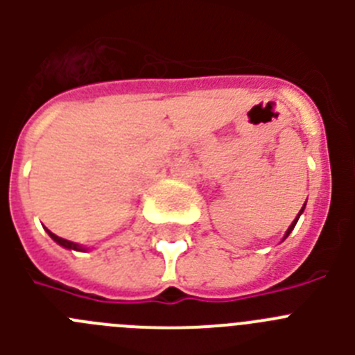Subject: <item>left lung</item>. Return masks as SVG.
Segmentation results:
<instances>
[{"instance_id": "8db88e82", "label": "left lung", "mask_w": 355, "mask_h": 355, "mask_svg": "<svg viewBox=\"0 0 355 355\" xmlns=\"http://www.w3.org/2000/svg\"><path fill=\"white\" fill-rule=\"evenodd\" d=\"M304 208H306V205H304V206H302V209H300V213H302V211H304ZM300 213H299V216H300ZM299 216H297V218H295V220H293V222H291V225H290V227H288V231H286V234H284V238H283V240H286V238H288V234H290V233H291V231H293L295 224H297V220H299Z\"/></svg>"}]
</instances>
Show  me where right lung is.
I'll list each match as a JSON object with an SVG mask.
<instances>
[{"label":"right lung","mask_w":355,"mask_h":355,"mask_svg":"<svg viewBox=\"0 0 355 355\" xmlns=\"http://www.w3.org/2000/svg\"><path fill=\"white\" fill-rule=\"evenodd\" d=\"M46 231H48V234H49V236H51L53 240H55L56 243H58V245L65 247V249H72V250H85L83 247H81V245H78V243H74V241H69V240H65V238L56 236V234H55V233H51V231H49V229H46Z\"/></svg>","instance_id":"1"}]
</instances>
